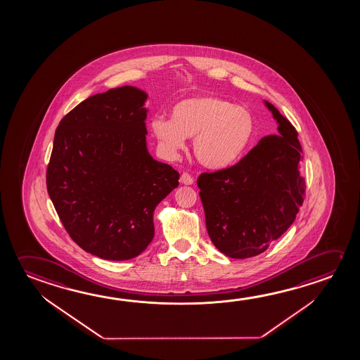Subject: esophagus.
Wrapping results in <instances>:
<instances>
[{"label":"esophagus","mask_w":360,"mask_h":360,"mask_svg":"<svg viewBox=\"0 0 360 360\" xmlns=\"http://www.w3.org/2000/svg\"><path fill=\"white\" fill-rule=\"evenodd\" d=\"M179 182L184 184V186H191V184H193V178L191 177L188 173H183Z\"/></svg>","instance_id":"34e87169"}]
</instances>
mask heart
<instances>
[{"label": "heart", "mask_w": 360, "mask_h": 360, "mask_svg": "<svg viewBox=\"0 0 360 360\" xmlns=\"http://www.w3.org/2000/svg\"><path fill=\"white\" fill-rule=\"evenodd\" d=\"M150 129L165 153L174 155L193 136V153L200 165L222 169L235 165L255 136L248 109L214 95H195L176 103L171 119L155 117Z\"/></svg>", "instance_id": "1"}]
</instances>
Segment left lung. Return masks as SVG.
I'll return each mask as SVG.
<instances>
[{"label": "left lung", "mask_w": 360, "mask_h": 360, "mask_svg": "<svg viewBox=\"0 0 360 360\" xmlns=\"http://www.w3.org/2000/svg\"><path fill=\"white\" fill-rule=\"evenodd\" d=\"M276 120L278 134L259 139L236 165L202 173L197 186L208 236L232 259L264 252L294 224L305 192L302 149L289 120L264 101Z\"/></svg>", "instance_id": "8db88e82"}]
</instances>
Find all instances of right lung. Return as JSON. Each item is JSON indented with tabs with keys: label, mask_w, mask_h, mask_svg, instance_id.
<instances>
[{
	"label": "right lung",
	"mask_w": 360,
	"mask_h": 360,
	"mask_svg": "<svg viewBox=\"0 0 360 360\" xmlns=\"http://www.w3.org/2000/svg\"><path fill=\"white\" fill-rule=\"evenodd\" d=\"M142 89L124 85L82 101L60 122L46 186L71 238L101 259H134L154 237L155 207L179 173L148 152Z\"/></svg>",
	"instance_id": "add662e5"
}]
</instances>
